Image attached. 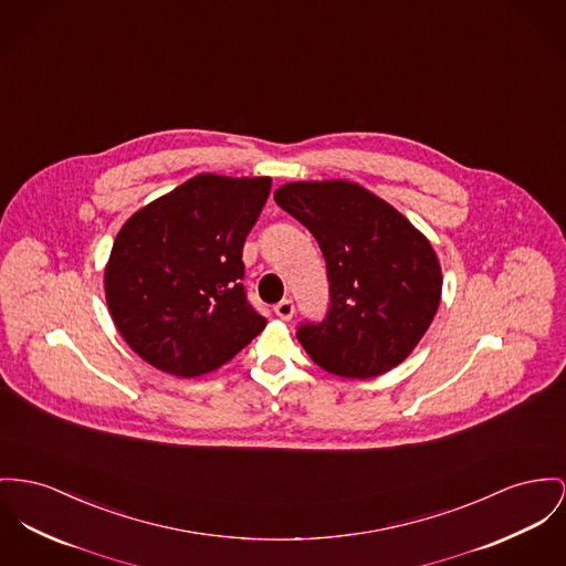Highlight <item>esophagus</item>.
Here are the masks:
<instances>
[{"label": "esophagus", "instance_id": "34e87169", "mask_svg": "<svg viewBox=\"0 0 566 566\" xmlns=\"http://www.w3.org/2000/svg\"><path fill=\"white\" fill-rule=\"evenodd\" d=\"M274 313H276V317H281L283 322L292 319V317H294V302L290 301V298H285V301L274 304Z\"/></svg>", "mask_w": 566, "mask_h": 566}]
</instances>
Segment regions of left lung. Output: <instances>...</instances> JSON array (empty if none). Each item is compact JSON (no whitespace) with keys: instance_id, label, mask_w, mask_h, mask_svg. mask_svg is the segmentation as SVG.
<instances>
[{"instance_id":"obj_1","label":"left lung","mask_w":566,"mask_h":566,"mask_svg":"<svg viewBox=\"0 0 566 566\" xmlns=\"http://www.w3.org/2000/svg\"><path fill=\"white\" fill-rule=\"evenodd\" d=\"M274 201L315 235L326 260L328 315L298 328L311 360L358 379L401 365L442 298L431 242L388 201L349 180L287 182Z\"/></svg>"}]
</instances>
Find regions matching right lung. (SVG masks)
Returning <instances> with one entry per match:
<instances>
[{"label": "right lung", "mask_w": 566, "mask_h": 566, "mask_svg": "<svg viewBox=\"0 0 566 566\" xmlns=\"http://www.w3.org/2000/svg\"><path fill=\"white\" fill-rule=\"evenodd\" d=\"M272 180L199 174L137 210L105 265L115 328L151 367L217 371L265 328L249 304L242 247Z\"/></svg>", "instance_id": "right-lung-1"}]
</instances>
